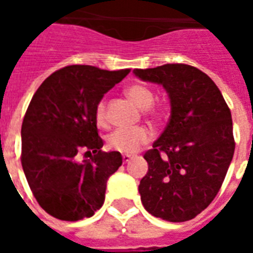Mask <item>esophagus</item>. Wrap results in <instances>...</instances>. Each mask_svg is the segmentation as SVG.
Returning <instances> with one entry per match:
<instances>
[{"mask_svg":"<svg viewBox=\"0 0 253 253\" xmlns=\"http://www.w3.org/2000/svg\"><path fill=\"white\" fill-rule=\"evenodd\" d=\"M122 159H123V163L126 164V163H128V161L131 160V156H130V154H123V157H122Z\"/></svg>","mask_w":253,"mask_h":253,"instance_id":"obj_1","label":"esophagus"}]
</instances>
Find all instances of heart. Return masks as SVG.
Instances as JSON below:
<instances>
[{
  "instance_id": "obj_1",
  "label": "heart",
  "mask_w": 253,
  "mask_h": 253,
  "mask_svg": "<svg viewBox=\"0 0 253 253\" xmlns=\"http://www.w3.org/2000/svg\"><path fill=\"white\" fill-rule=\"evenodd\" d=\"M127 96L139 107V108H149L154 103L153 90L145 85L135 84L126 89ZM105 118V101H100L96 107V122L99 125H104ZM152 139V132L145 127H135V128H116L107 137V145L111 150H115L123 154H132L138 152L145 143Z\"/></svg>"
}]
</instances>
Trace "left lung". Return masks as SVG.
Segmentation results:
<instances>
[{
    "mask_svg": "<svg viewBox=\"0 0 253 253\" xmlns=\"http://www.w3.org/2000/svg\"><path fill=\"white\" fill-rule=\"evenodd\" d=\"M132 73L161 85L170 103L168 125L143 156V207L169 222L192 219L215 198L233 159L230 110L211 78L194 66L167 63Z\"/></svg>",
    "mask_w": 253,
    "mask_h": 253,
    "instance_id": "left-lung-1",
    "label": "left lung"
}]
</instances>
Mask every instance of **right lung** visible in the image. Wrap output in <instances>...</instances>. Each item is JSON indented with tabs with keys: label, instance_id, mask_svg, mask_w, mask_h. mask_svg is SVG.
Wrapping results in <instances>:
<instances>
[{
	"label": "right lung",
	"instance_id": "obj_1",
	"mask_svg": "<svg viewBox=\"0 0 253 253\" xmlns=\"http://www.w3.org/2000/svg\"><path fill=\"white\" fill-rule=\"evenodd\" d=\"M128 73L66 66L47 77L31 100L21 126V165L38 203L52 217L78 221L103 206L122 154L101 152L96 107ZM83 151L94 156L78 163Z\"/></svg>",
	"mask_w": 253,
	"mask_h": 253
}]
</instances>
